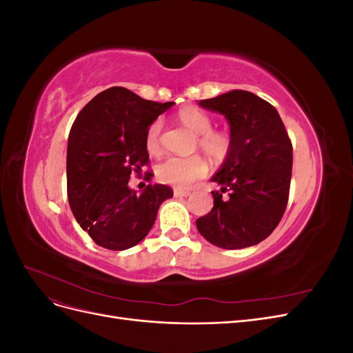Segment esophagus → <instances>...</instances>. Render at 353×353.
Segmentation results:
<instances>
[{"label":"esophagus","instance_id":"34e87169","mask_svg":"<svg viewBox=\"0 0 353 353\" xmlns=\"http://www.w3.org/2000/svg\"><path fill=\"white\" fill-rule=\"evenodd\" d=\"M174 196H175V197H187V196H190V191L181 190V188H175V190H174Z\"/></svg>","mask_w":353,"mask_h":353}]
</instances>
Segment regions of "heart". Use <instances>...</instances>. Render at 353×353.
I'll return each mask as SVG.
<instances>
[{
  "label": "heart",
  "instance_id": "obj_1",
  "mask_svg": "<svg viewBox=\"0 0 353 353\" xmlns=\"http://www.w3.org/2000/svg\"><path fill=\"white\" fill-rule=\"evenodd\" d=\"M178 119L191 131L196 132L197 147L213 162H223L232 148V137L222 130H212V117L203 110L188 105L178 112ZM162 119H154L147 130L145 143L150 152L160 148V134H162ZM156 174L160 183L174 185L176 188H187L208 174L205 159L194 154L188 157L170 156L157 165Z\"/></svg>",
  "mask_w": 353,
  "mask_h": 353
}]
</instances>
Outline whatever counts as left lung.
<instances>
[{
  "label": "left lung",
  "mask_w": 353,
  "mask_h": 353,
  "mask_svg": "<svg viewBox=\"0 0 353 353\" xmlns=\"http://www.w3.org/2000/svg\"><path fill=\"white\" fill-rule=\"evenodd\" d=\"M199 104L227 117L232 148L212 176L222 188L212 191L213 208L196 221L197 230L218 248H250L270 236L285 212L292 141L276 109L253 92L234 90Z\"/></svg>",
  "instance_id": "obj_1"
}]
</instances>
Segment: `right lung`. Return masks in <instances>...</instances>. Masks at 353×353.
<instances>
[{
  "label": "right lung",
  "mask_w": 353,
  "mask_h": 353,
  "mask_svg": "<svg viewBox=\"0 0 353 353\" xmlns=\"http://www.w3.org/2000/svg\"><path fill=\"white\" fill-rule=\"evenodd\" d=\"M175 103H156L122 87L105 90L74 119L68 143V197L95 244L125 250L152 230L160 205L174 196L168 185L128 187L132 174L150 165L145 135L150 123ZM152 172H147L150 179Z\"/></svg>",
  "instance_id": "right-lung-1"
}]
</instances>
